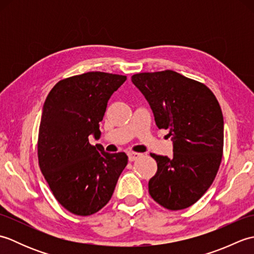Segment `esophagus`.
Segmentation results:
<instances>
[{
	"mask_svg": "<svg viewBox=\"0 0 254 254\" xmlns=\"http://www.w3.org/2000/svg\"><path fill=\"white\" fill-rule=\"evenodd\" d=\"M127 156H128V160L134 161V160H136L139 157V156H141V154L130 152V153H127Z\"/></svg>",
	"mask_w": 254,
	"mask_h": 254,
	"instance_id": "34e87169",
	"label": "esophagus"
}]
</instances>
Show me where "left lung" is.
<instances>
[{"label":"left lung","mask_w":254,"mask_h":254,"mask_svg":"<svg viewBox=\"0 0 254 254\" xmlns=\"http://www.w3.org/2000/svg\"><path fill=\"white\" fill-rule=\"evenodd\" d=\"M132 83L144 95L158 128H169L172 157L150 154L157 172L148 182L156 202L171 210L198 201L212 185L224 146L222 109L206 86L175 71L139 73Z\"/></svg>","instance_id":"8db88e82"}]
</instances>
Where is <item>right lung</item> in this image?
I'll list each match as a JSON object with an SVG mask.
<instances>
[{
    "label": "right lung",
    "instance_id": "right-lung-1",
    "mask_svg": "<svg viewBox=\"0 0 254 254\" xmlns=\"http://www.w3.org/2000/svg\"><path fill=\"white\" fill-rule=\"evenodd\" d=\"M127 76L88 72L62 79L48 95L42 108L38 159L53 195L64 208L89 216L109 202L126 153L110 154L89 135L99 138L108 100Z\"/></svg>",
    "mask_w": 254,
    "mask_h": 254
}]
</instances>
